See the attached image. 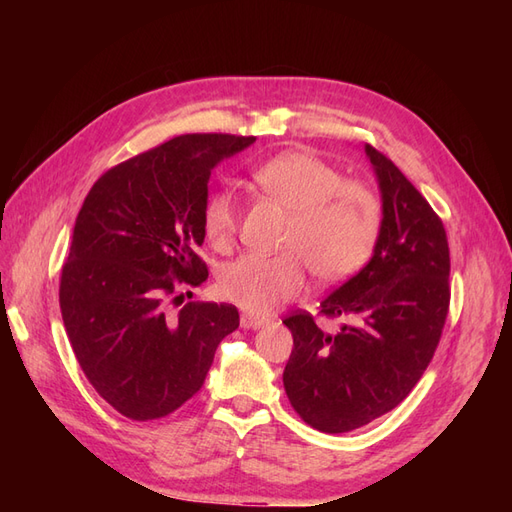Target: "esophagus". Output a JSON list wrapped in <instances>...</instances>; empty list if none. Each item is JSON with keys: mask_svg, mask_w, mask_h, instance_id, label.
I'll return each instance as SVG.
<instances>
[{"mask_svg": "<svg viewBox=\"0 0 512 512\" xmlns=\"http://www.w3.org/2000/svg\"><path fill=\"white\" fill-rule=\"evenodd\" d=\"M265 322H267L265 318H258V316H250V314L241 316V327L243 329H260Z\"/></svg>", "mask_w": 512, "mask_h": 512, "instance_id": "1", "label": "esophagus"}]
</instances>
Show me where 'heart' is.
Listing matches in <instances>:
<instances>
[{
    "label": "heart",
    "instance_id": "heart-1",
    "mask_svg": "<svg viewBox=\"0 0 512 512\" xmlns=\"http://www.w3.org/2000/svg\"><path fill=\"white\" fill-rule=\"evenodd\" d=\"M258 192L288 215L280 256L245 254L220 273L222 297L252 314H269L305 286V262L320 282H342L365 267L382 230V203L369 185L346 179L314 153L288 151L252 168ZM239 226L237 200L215 190L203 207L213 250L226 252Z\"/></svg>",
    "mask_w": 512,
    "mask_h": 512
}]
</instances>
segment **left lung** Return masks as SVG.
Returning a JSON list of instances; mask_svg holds the SVG:
<instances>
[{
	"label": "left lung",
	"instance_id": "left-lung-1",
	"mask_svg": "<svg viewBox=\"0 0 512 512\" xmlns=\"http://www.w3.org/2000/svg\"><path fill=\"white\" fill-rule=\"evenodd\" d=\"M382 192V230L367 265L320 303L322 331L309 312L284 324L294 348L284 389L307 425L324 433L359 429L408 397L433 359L451 303V256L440 215L401 170L365 145Z\"/></svg>",
	"mask_w": 512,
	"mask_h": 512
}]
</instances>
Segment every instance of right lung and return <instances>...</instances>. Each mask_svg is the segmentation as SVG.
Returning a JSON list of instances; mask_svg holds the SVG:
<instances>
[{"instance_id":"right-lung-1","label":"right lung","mask_w":512,"mask_h":512,"mask_svg":"<svg viewBox=\"0 0 512 512\" xmlns=\"http://www.w3.org/2000/svg\"><path fill=\"white\" fill-rule=\"evenodd\" d=\"M256 141L183 134L121 162L94 183L61 267V318L83 374L132 421L168 416L203 386L222 339L239 327L230 303H168L207 282L203 207L213 166Z\"/></svg>"}]
</instances>
